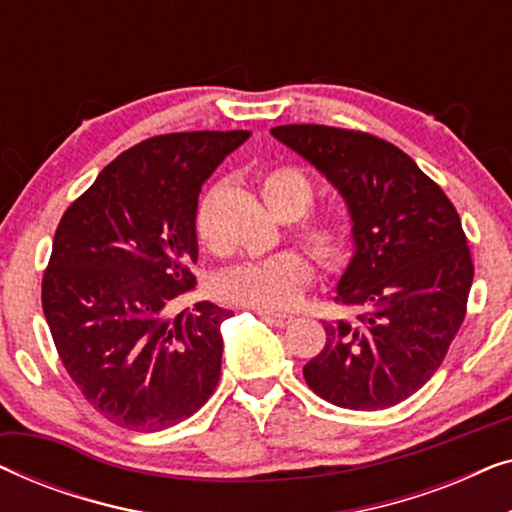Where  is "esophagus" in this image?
Masks as SVG:
<instances>
[{"mask_svg":"<svg viewBox=\"0 0 512 512\" xmlns=\"http://www.w3.org/2000/svg\"><path fill=\"white\" fill-rule=\"evenodd\" d=\"M258 314H261V317L268 321V324H272V326H279V328H284V326H289V324H293V317L291 314H282V312H268V310H258Z\"/></svg>","mask_w":512,"mask_h":512,"instance_id":"obj_1","label":"esophagus"}]
</instances>
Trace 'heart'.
<instances>
[{
  "mask_svg": "<svg viewBox=\"0 0 512 512\" xmlns=\"http://www.w3.org/2000/svg\"><path fill=\"white\" fill-rule=\"evenodd\" d=\"M261 193L272 212L296 219L300 242L326 268L345 261L349 249V226L340 214L307 212L314 198L312 179L293 165H279L261 177ZM195 235L205 247L214 244L209 200L195 209ZM312 279V263L296 249H284L265 258H247L223 268L214 277V289L223 300L256 310H282L303 296Z\"/></svg>",
  "mask_w": 512,
  "mask_h": 512,
  "instance_id": "heart-1",
  "label": "heart"
}]
</instances>
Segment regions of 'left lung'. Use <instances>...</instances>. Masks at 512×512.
<instances>
[{
  "label": "left lung",
  "mask_w": 512,
  "mask_h": 512,
  "mask_svg": "<svg viewBox=\"0 0 512 512\" xmlns=\"http://www.w3.org/2000/svg\"><path fill=\"white\" fill-rule=\"evenodd\" d=\"M270 132L338 188L352 219L354 256L335 300L359 314L324 321L305 382L338 408H391L431 380L466 317L473 261L457 209L408 153L368 132Z\"/></svg>",
  "instance_id": "1"
}]
</instances>
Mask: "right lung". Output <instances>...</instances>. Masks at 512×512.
Returning <instances> with one entry per match:
<instances>
[{
	"label": "right lung",
	"instance_id": "obj_1",
	"mask_svg": "<svg viewBox=\"0 0 512 512\" xmlns=\"http://www.w3.org/2000/svg\"><path fill=\"white\" fill-rule=\"evenodd\" d=\"M249 130L172 132L123 151L74 200L53 237L41 305L81 394L123 429L163 431L195 415L221 377L230 310L195 289L198 195Z\"/></svg>",
	"mask_w": 512,
	"mask_h": 512
}]
</instances>
